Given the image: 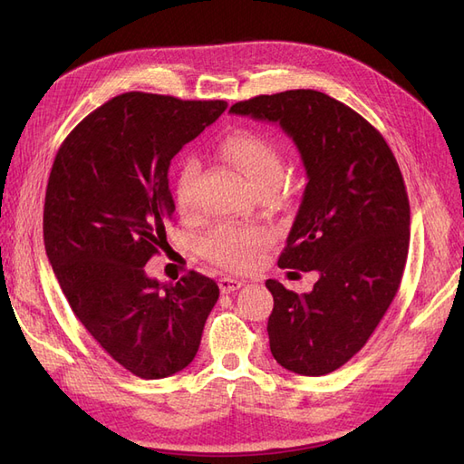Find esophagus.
<instances>
[{"label": "esophagus", "instance_id": "34e87169", "mask_svg": "<svg viewBox=\"0 0 464 464\" xmlns=\"http://www.w3.org/2000/svg\"><path fill=\"white\" fill-rule=\"evenodd\" d=\"M242 286H244L242 280L232 278V276H224V278L218 280V288H220L222 294H230V292H234V290H237V288H242Z\"/></svg>", "mask_w": 464, "mask_h": 464}]
</instances>
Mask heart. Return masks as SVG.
<instances>
[{"mask_svg":"<svg viewBox=\"0 0 464 464\" xmlns=\"http://www.w3.org/2000/svg\"><path fill=\"white\" fill-rule=\"evenodd\" d=\"M222 152L242 168L256 189L283 178V162L275 143L254 130H234L220 141ZM199 164L186 159L179 164L176 176V203L184 215L195 208V184H198ZM273 240L271 232L263 227H240V224H222L201 242V254L224 269L244 271L254 266L263 251Z\"/></svg>","mask_w":464,"mask_h":464,"instance_id":"1","label":"heart"}]
</instances>
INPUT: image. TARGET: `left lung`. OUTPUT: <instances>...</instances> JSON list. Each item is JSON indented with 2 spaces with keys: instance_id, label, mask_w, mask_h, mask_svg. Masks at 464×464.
<instances>
[{
  "instance_id": "obj_1",
  "label": "left lung",
  "mask_w": 464,
  "mask_h": 464,
  "mask_svg": "<svg viewBox=\"0 0 464 464\" xmlns=\"http://www.w3.org/2000/svg\"><path fill=\"white\" fill-rule=\"evenodd\" d=\"M230 111L278 123L300 150L307 186L278 266L319 280L307 294L266 280V333L283 368L331 373L368 343L401 286L411 242L401 168L383 135L325 92L261 94Z\"/></svg>"
}]
</instances>
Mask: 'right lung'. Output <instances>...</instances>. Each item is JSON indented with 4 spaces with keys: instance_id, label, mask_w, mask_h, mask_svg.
<instances>
[{
    "instance_id": "1",
    "label": "right lung",
    "mask_w": 464,
    "mask_h": 464,
    "mask_svg": "<svg viewBox=\"0 0 464 464\" xmlns=\"http://www.w3.org/2000/svg\"><path fill=\"white\" fill-rule=\"evenodd\" d=\"M227 106L125 92L91 111L55 154L44 201L46 256L77 319L141 379L191 363L218 300L213 278L189 271L164 285L147 276L145 265L170 247L172 159Z\"/></svg>"
}]
</instances>
